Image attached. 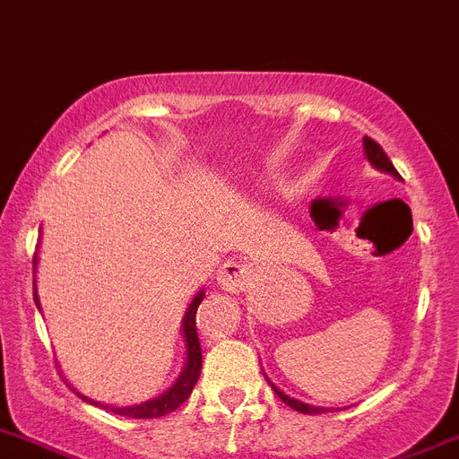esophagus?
Segmentation results:
<instances>
[{
    "instance_id": "esophagus-1",
    "label": "esophagus",
    "mask_w": 459,
    "mask_h": 459,
    "mask_svg": "<svg viewBox=\"0 0 459 459\" xmlns=\"http://www.w3.org/2000/svg\"><path fill=\"white\" fill-rule=\"evenodd\" d=\"M248 278L250 272L244 262L227 260L225 264L218 269L215 281H218V285H221L222 290H227V292H241V290L246 288V283H248Z\"/></svg>"
}]
</instances>
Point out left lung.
Here are the masks:
<instances>
[{
    "mask_svg": "<svg viewBox=\"0 0 459 459\" xmlns=\"http://www.w3.org/2000/svg\"><path fill=\"white\" fill-rule=\"evenodd\" d=\"M362 146H364V155H367V160H369L371 167L385 171V174L397 176V178H399L397 169H394V167H393V162H390V158H387V155H385V151H383V148L378 146V143H376L374 139H369V136H364ZM267 381H269V378H267ZM269 385L273 387V393L278 394V399H281V402H285V404H288L290 409L299 411V413H308V416H318V413H325L323 406H313V404H307V402H299V399L290 397V394H285L283 390H278V387L273 385L272 381H269Z\"/></svg>",
    "mask_w": 459,
    "mask_h": 459,
    "instance_id": "8db88e82",
    "label": "left lung"
}]
</instances>
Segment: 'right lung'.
I'll return each mask as SVG.
<instances>
[{"instance_id": "obj_1", "label": "right lung", "mask_w": 459, "mask_h": 459, "mask_svg": "<svg viewBox=\"0 0 459 459\" xmlns=\"http://www.w3.org/2000/svg\"><path fill=\"white\" fill-rule=\"evenodd\" d=\"M34 267H37V255H34ZM37 283V281H34ZM204 299V290H199L195 299L190 301V307L186 308V316H183V342H186V367L178 374L174 383H171L169 390H164L160 397H152L148 402H141V404L134 406H111V404H101V402H95V399L85 397L83 393H78L76 387H74V393L78 397L88 402V404H95L100 409H107L117 413V416H127V418H160L167 416L171 411H176L178 406L190 397L192 387L197 385L199 374H202V346H199V336H197V325H195V313H197V307L202 304ZM34 301H37L39 307V295H37V285H34Z\"/></svg>"}]
</instances>
